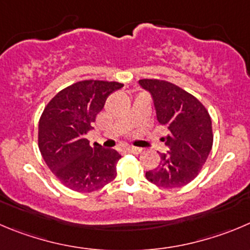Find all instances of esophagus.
I'll use <instances>...</instances> for the list:
<instances>
[{
  "label": "esophagus",
  "mask_w": 250,
  "mask_h": 250,
  "mask_svg": "<svg viewBox=\"0 0 250 250\" xmlns=\"http://www.w3.org/2000/svg\"><path fill=\"white\" fill-rule=\"evenodd\" d=\"M126 151L129 152V153H134V154H140L142 152L141 148H139V147H126Z\"/></svg>",
  "instance_id": "34e87169"
}]
</instances>
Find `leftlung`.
Here are the masks:
<instances>
[{"mask_svg":"<svg viewBox=\"0 0 250 250\" xmlns=\"http://www.w3.org/2000/svg\"><path fill=\"white\" fill-rule=\"evenodd\" d=\"M153 98L157 120L167 129L162 141L169 151L161 153L156 169L146 172L147 180L166 189L187 185L200 173L212 148V123L198 98L173 83L140 80Z\"/></svg>","mask_w":250,"mask_h":250,"instance_id":"8db88e82","label":"left lung"}]
</instances>
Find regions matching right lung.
<instances>
[{
    "instance_id": "obj_1",
    "label": "right lung",
    "mask_w": 250,
    "mask_h": 250,
    "mask_svg": "<svg viewBox=\"0 0 250 250\" xmlns=\"http://www.w3.org/2000/svg\"><path fill=\"white\" fill-rule=\"evenodd\" d=\"M123 83L85 80L68 85L47 103L39 120L38 144L47 167L68 189L92 192L115 179L120 154L89 146L85 134L106 98Z\"/></svg>"
}]
</instances>
